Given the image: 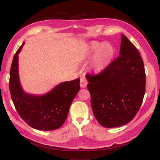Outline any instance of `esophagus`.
I'll use <instances>...</instances> for the list:
<instances>
[{
  "label": "esophagus",
  "instance_id": "obj_1",
  "mask_svg": "<svg viewBox=\"0 0 160 160\" xmlns=\"http://www.w3.org/2000/svg\"><path fill=\"white\" fill-rule=\"evenodd\" d=\"M87 85V80L84 77H82L80 79V87L82 88L86 87Z\"/></svg>",
  "mask_w": 160,
  "mask_h": 160
}]
</instances>
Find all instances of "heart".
Segmentation results:
<instances>
[{"label":"heart","instance_id":"heart-1","mask_svg":"<svg viewBox=\"0 0 160 160\" xmlns=\"http://www.w3.org/2000/svg\"><path fill=\"white\" fill-rule=\"evenodd\" d=\"M115 54L113 46L108 42L91 41L87 45L83 57L90 58V68L95 73H100L110 65Z\"/></svg>","mask_w":160,"mask_h":160}]
</instances>
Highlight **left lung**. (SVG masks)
<instances>
[{
  "label": "left lung",
  "instance_id": "obj_1",
  "mask_svg": "<svg viewBox=\"0 0 160 160\" xmlns=\"http://www.w3.org/2000/svg\"><path fill=\"white\" fill-rule=\"evenodd\" d=\"M120 56L103 72L87 75L95 118L106 128L131 122L142 105L146 75L140 53L124 35H121Z\"/></svg>",
  "mask_w": 160,
  "mask_h": 160
}]
</instances>
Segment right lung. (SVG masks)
I'll return each mask as SVG.
<instances>
[{
  "mask_svg": "<svg viewBox=\"0 0 160 160\" xmlns=\"http://www.w3.org/2000/svg\"><path fill=\"white\" fill-rule=\"evenodd\" d=\"M24 42L12 60L9 78L12 99L19 115L32 128L40 131L59 128L65 122L70 105L80 90V78L58 84L42 95L28 93L23 90L18 72V54Z\"/></svg>",
  "mask_w": 160,
  "mask_h": 160,
  "instance_id": "1",
  "label": "right lung"
}]
</instances>
